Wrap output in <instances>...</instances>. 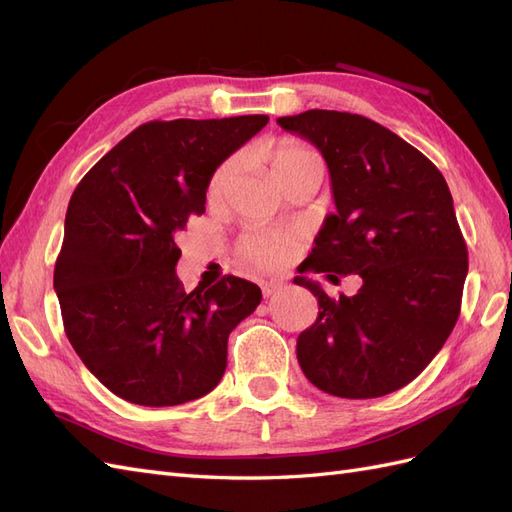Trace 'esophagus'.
I'll list each match as a JSON object with an SVG mask.
<instances>
[{
    "instance_id": "34e87169",
    "label": "esophagus",
    "mask_w": 512,
    "mask_h": 512,
    "mask_svg": "<svg viewBox=\"0 0 512 512\" xmlns=\"http://www.w3.org/2000/svg\"><path fill=\"white\" fill-rule=\"evenodd\" d=\"M282 286H284V282H280V280H269V282H262V284H260L262 294H265L267 299L273 297V294H275L277 290H282Z\"/></svg>"
}]
</instances>
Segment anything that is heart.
<instances>
[{
    "label": "heart",
    "mask_w": 512,
    "mask_h": 512,
    "mask_svg": "<svg viewBox=\"0 0 512 512\" xmlns=\"http://www.w3.org/2000/svg\"><path fill=\"white\" fill-rule=\"evenodd\" d=\"M305 164L320 166V160L312 149H307L297 141H288V138H284V141H280L269 149V168L277 183H280L290 170ZM235 170H237L235 158L226 160L218 170H215L207 190L209 200H220L224 196L232 177H235ZM292 243H294V237L284 230H250L247 235H243L239 243V256L243 258V262H247V265L252 267H260V269L275 267L288 256V252L292 250Z\"/></svg>",
    "instance_id": "b5f03b06"
}]
</instances>
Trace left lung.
I'll return each instance as SVG.
<instances>
[{
	"instance_id": "obj_1",
	"label": "left lung",
	"mask_w": 512,
	"mask_h": 512,
	"mask_svg": "<svg viewBox=\"0 0 512 512\" xmlns=\"http://www.w3.org/2000/svg\"><path fill=\"white\" fill-rule=\"evenodd\" d=\"M277 123L312 143L331 175L335 211L303 270L364 277L339 300L294 277L320 309L297 339L299 365L329 395H389L421 374L459 318L468 247L451 190L421 151L363 115L314 108Z\"/></svg>"
}]
</instances>
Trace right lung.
<instances>
[{
	"mask_svg": "<svg viewBox=\"0 0 512 512\" xmlns=\"http://www.w3.org/2000/svg\"><path fill=\"white\" fill-rule=\"evenodd\" d=\"M267 121L143 123L76 185L53 286L74 352L130 404L179 406L213 391L230 331L262 299L235 275L185 292L175 237L190 215L205 213L218 166Z\"/></svg>",
	"mask_w": 512,
	"mask_h": 512,
	"instance_id": "right-lung-1",
	"label": "right lung"
}]
</instances>
